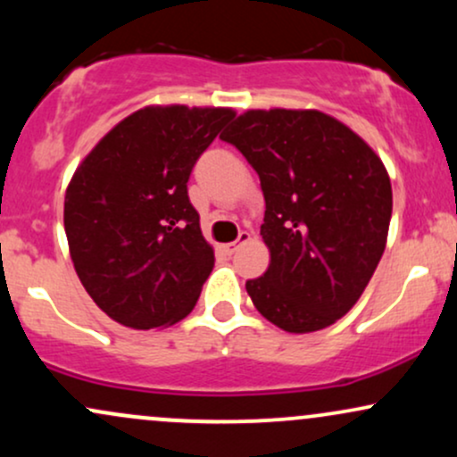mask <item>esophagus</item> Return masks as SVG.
<instances>
[{"label":"esophagus","instance_id":"esophagus-1","mask_svg":"<svg viewBox=\"0 0 457 457\" xmlns=\"http://www.w3.org/2000/svg\"><path fill=\"white\" fill-rule=\"evenodd\" d=\"M249 240H251V234H249V232H240V234H238V238H236L234 243H229V245H225V246H223V251H225V253H229V255H232L234 251L238 249L240 245L249 243Z\"/></svg>","mask_w":457,"mask_h":457}]
</instances>
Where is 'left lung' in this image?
<instances>
[{
    "mask_svg": "<svg viewBox=\"0 0 457 457\" xmlns=\"http://www.w3.org/2000/svg\"><path fill=\"white\" fill-rule=\"evenodd\" d=\"M223 141L258 171L269 270L246 292L269 322L313 333L345 316L385 253L393 211L380 156L318 109H249Z\"/></svg>",
    "mask_w": 457,
    "mask_h": 457,
    "instance_id": "left-lung-1",
    "label": "left lung"
}]
</instances>
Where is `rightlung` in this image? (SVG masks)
<instances>
[{
	"label": "right lung",
	"instance_id": "1",
	"mask_svg": "<svg viewBox=\"0 0 457 457\" xmlns=\"http://www.w3.org/2000/svg\"><path fill=\"white\" fill-rule=\"evenodd\" d=\"M228 107L150 104L118 122L72 174L64 228L92 301L148 330L180 322L214 266L187 182L234 118Z\"/></svg>",
	"mask_w": 457,
	"mask_h": 457
}]
</instances>
